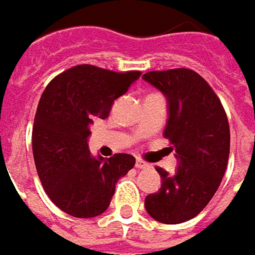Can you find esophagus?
I'll return each instance as SVG.
<instances>
[{"mask_svg":"<svg viewBox=\"0 0 255 255\" xmlns=\"http://www.w3.org/2000/svg\"><path fill=\"white\" fill-rule=\"evenodd\" d=\"M135 166H136L138 169H146V167H148L149 164H148L146 161L141 160V158H138V160H136V163H135Z\"/></svg>","mask_w":255,"mask_h":255,"instance_id":"esophagus-1","label":"esophagus"}]
</instances>
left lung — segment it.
<instances>
[{
	"mask_svg": "<svg viewBox=\"0 0 255 255\" xmlns=\"http://www.w3.org/2000/svg\"><path fill=\"white\" fill-rule=\"evenodd\" d=\"M142 79L167 98L164 138L179 163L173 175L157 167L161 188L146 195L145 208L157 222L183 223L204 210L223 179L231 148L229 122L211 86L191 69L148 72Z\"/></svg>",
	"mask_w": 255,
	"mask_h": 255,
	"instance_id": "8db88e82",
	"label": "left lung"
}]
</instances>
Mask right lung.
I'll return each instance as SVG.
<instances>
[{"label": "right lung", "mask_w": 255, "mask_h": 255, "mask_svg": "<svg viewBox=\"0 0 255 255\" xmlns=\"http://www.w3.org/2000/svg\"><path fill=\"white\" fill-rule=\"evenodd\" d=\"M139 76L80 64L51 80L39 100L32 130L35 166L51 201L73 217L103 214L117 180L135 166L130 154L92 157L88 136L92 120L107 119L114 100Z\"/></svg>", "instance_id": "obj_1"}]
</instances>
